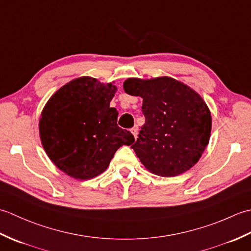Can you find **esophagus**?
<instances>
[{
	"label": "esophagus",
	"instance_id": "esophagus-1",
	"mask_svg": "<svg viewBox=\"0 0 251 251\" xmlns=\"http://www.w3.org/2000/svg\"><path fill=\"white\" fill-rule=\"evenodd\" d=\"M130 131L132 132V135H134L135 139H136V138H137V134H138V127H137V126H134V127H132V128L130 129Z\"/></svg>",
	"mask_w": 251,
	"mask_h": 251
}]
</instances>
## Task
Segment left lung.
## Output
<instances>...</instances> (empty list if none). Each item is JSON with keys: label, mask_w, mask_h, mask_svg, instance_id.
Here are the masks:
<instances>
[{"label": "left lung", "mask_w": 251, "mask_h": 251, "mask_svg": "<svg viewBox=\"0 0 251 251\" xmlns=\"http://www.w3.org/2000/svg\"><path fill=\"white\" fill-rule=\"evenodd\" d=\"M125 92L143 99L145 125L131 146L145 167L175 177L199 161L209 142L211 116L193 89L172 77L128 78Z\"/></svg>", "instance_id": "1"}]
</instances>
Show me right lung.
Wrapping results in <instances>:
<instances>
[{"label": "right lung", "instance_id": "add662e5", "mask_svg": "<svg viewBox=\"0 0 251 251\" xmlns=\"http://www.w3.org/2000/svg\"><path fill=\"white\" fill-rule=\"evenodd\" d=\"M116 87L93 77L69 82L42 111L40 136L51 162L63 173L86 180L103 173L117 149L135 141L117 126L119 112L110 108Z\"/></svg>", "mask_w": 251, "mask_h": 251}]
</instances>
